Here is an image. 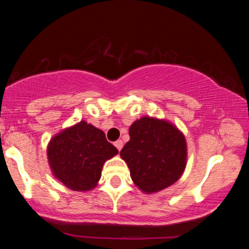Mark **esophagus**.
<instances>
[{
    "instance_id": "34e87169",
    "label": "esophagus",
    "mask_w": 249,
    "mask_h": 249,
    "mask_svg": "<svg viewBox=\"0 0 249 249\" xmlns=\"http://www.w3.org/2000/svg\"><path fill=\"white\" fill-rule=\"evenodd\" d=\"M115 146L117 147V150L121 151L122 147H123V142H122V141H117V142H115Z\"/></svg>"
}]
</instances>
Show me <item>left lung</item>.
Here are the masks:
<instances>
[{
  "instance_id": "1",
  "label": "left lung",
  "mask_w": 249,
  "mask_h": 249,
  "mask_svg": "<svg viewBox=\"0 0 249 249\" xmlns=\"http://www.w3.org/2000/svg\"><path fill=\"white\" fill-rule=\"evenodd\" d=\"M121 157L142 191L158 192L178 180L186 166V141L170 123L142 117L128 130Z\"/></svg>"
}]
</instances>
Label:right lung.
<instances>
[{
  "label": "right lung",
  "mask_w": 249,
  "mask_h": 249,
  "mask_svg": "<svg viewBox=\"0 0 249 249\" xmlns=\"http://www.w3.org/2000/svg\"><path fill=\"white\" fill-rule=\"evenodd\" d=\"M118 153L105 134L82 121L53 137L48 159L53 176L73 191H89L101 179L103 164Z\"/></svg>",
  "instance_id": "1"
}]
</instances>
